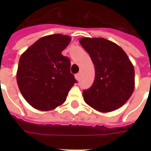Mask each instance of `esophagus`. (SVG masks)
<instances>
[{
    "mask_svg": "<svg viewBox=\"0 0 151 151\" xmlns=\"http://www.w3.org/2000/svg\"><path fill=\"white\" fill-rule=\"evenodd\" d=\"M75 78L78 80V81H79V79H80V73H77L75 75Z\"/></svg>",
    "mask_w": 151,
    "mask_h": 151,
    "instance_id": "esophagus-1",
    "label": "esophagus"
}]
</instances>
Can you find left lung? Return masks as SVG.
Returning a JSON list of instances; mask_svg holds the SVG:
<instances>
[{"label": "left lung", "mask_w": 151, "mask_h": 151, "mask_svg": "<svg viewBox=\"0 0 151 151\" xmlns=\"http://www.w3.org/2000/svg\"><path fill=\"white\" fill-rule=\"evenodd\" d=\"M80 43L95 65L92 86L84 100L95 110L109 112L123 106L134 90V68L124 50L104 38H82Z\"/></svg>", "instance_id": "8db88e82"}]
</instances>
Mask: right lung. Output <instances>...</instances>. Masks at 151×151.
I'll list each match as a JSON object with an SVG mask.
<instances>
[{"mask_svg": "<svg viewBox=\"0 0 151 151\" xmlns=\"http://www.w3.org/2000/svg\"><path fill=\"white\" fill-rule=\"evenodd\" d=\"M71 38L60 34L40 38L19 59L17 82L22 95L40 111L55 109L66 100L77 82L70 73V60L62 51Z\"/></svg>", "mask_w": 151, "mask_h": 151, "instance_id": "obj_1", "label": "right lung"}]
</instances>
